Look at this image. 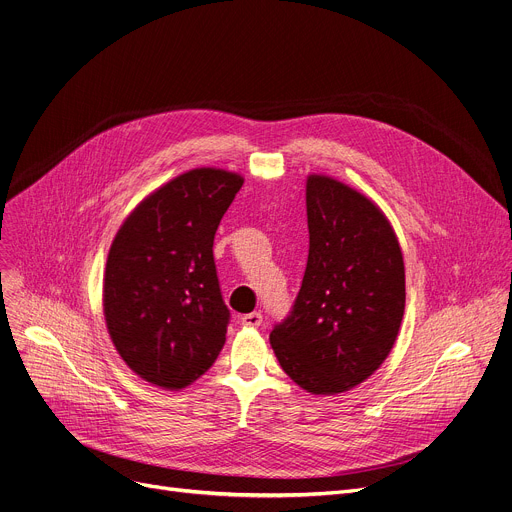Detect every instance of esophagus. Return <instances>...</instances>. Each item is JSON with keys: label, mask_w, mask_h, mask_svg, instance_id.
<instances>
[{"label": "esophagus", "mask_w": 512, "mask_h": 512, "mask_svg": "<svg viewBox=\"0 0 512 512\" xmlns=\"http://www.w3.org/2000/svg\"><path fill=\"white\" fill-rule=\"evenodd\" d=\"M261 322H263L261 312H249V314H243V316H241V324H243V327H259Z\"/></svg>", "instance_id": "obj_1"}]
</instances>
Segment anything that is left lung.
<instances>
[{
    "mask_svg": "<svg viewBox=\"0 0 512 512\" xmlns=\"http://www.w3.org/2000/svg\"><path fill=\"white\" fill-rule=\"evenodd\" d=\"M308 263L269 341L306 392L341 394L390 355L404 316V259L384 212L329 175H308Z\"/></svg>",
    "mask_w": 512,
    "mask_h": 512,
    "instance_id": "1",
    "label": "left lung"
}]
</instances>
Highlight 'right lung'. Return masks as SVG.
<instances>
[{"mask_svg": "<svg viewBox=\"0 0 512 512\" xmlns=\"http://www.w3.org/2000/svg\"><path fill=\"white\" fill-rule=\"evenodd\" d=\"M243 181L214 167L181 173L138 204L112 241L106 327L126 365L153 386H190L224 347L230 312L212 245Z\"/></svg>", "mask_w": 512, "mask_h": 512, "instance_id": "obj_1", "label": "right lung"}]
</instances>
